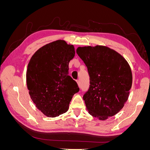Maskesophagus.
<instances>
[{"mask_svg":"<svg viewBox=\"0 0 150 150\" xmlns=\"http://www.w3.org/2000/svg\"><path fill=\"white\" fill-rule=\"evenodd\" d=\"M77 83H78L79 86H81V83H80V81H79V80H77Z\"/></svg>","mask_w":150,"mask_h":150,"instance_id":"1","label":"esophagus"}]
</instances>
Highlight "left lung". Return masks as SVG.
<instances>
[{"label":"left lung","instance_id":"obj_1","mask_svg":"<svg viewBox=\"0 0 150 150\" xmlns=\"http://www.w3.org/2000/svg\"><path fill=\"white\" fill-rule=\"evenodd\" d=\"M76 53L88 68L89 87L84 96L89 113L99 120L117 114L123 108L132 86L128 63L107 47H78Z\"/></svg>","mask_w":150,"mask_h":150}]
</instances>
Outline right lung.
<instances>
[{
    "label": "right lung",
    "mask_w": 150,
    "mask_h": 150,
    "mask_svg": "<svg viewBox=\"0 0 150 150\" xmlns=\"http://www.w3.org/2000/svg\"><path fill=\"white\" fill-rule=\"evenodd\" d=\"M72 45L59 40L40 48L31 57L26 79L32 100L51 117L66 112L73 95L79 92L69 74V62L74 57Z\"/></svg>",
    "instance_id": "obj_1"
}]
</instances>
